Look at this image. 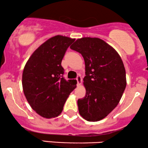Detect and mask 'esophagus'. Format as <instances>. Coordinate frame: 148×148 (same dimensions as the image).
Returning a JSON list of instances; mask_svg holds the SVG:
<instances>
[{
    "label": "esophagus",
    "mask_w": 148,
    "mask_h": 148,
    "mask_svg": "<svg viewBox=\"0 0 148 148\" xmlns=\"http://www.w3.org/2000/svg\"><path fill=\"white\" fill-rule=\"evenodd\" d=\"M76 79H77V86H79V85H80L82 84V77L81 76L78 75L77 78H76Z\"/></svg>",
    "instance_id": "esophagus-1"
}]
</instances>
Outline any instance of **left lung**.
Returning <instances> with one entry per match:
<instances>
[{
  "mask_svg": "<svg viewBox=\"0 0 148 148\" xmlns=\"http://www.w3.org/2000/svg\"><path fill=\"white\" fill-rule=\"evenodd\" d=\"M85 62L86 95L77 100L82 117L90 122L105 119L114 110L125 89L126 73L119 53L99 38L83 37L71 47Z\"/></svg>",
  "mask_w": 148,
  "mask_h": 148,
  "instance_id": "1",
  "label": "left lung"
}]
</instances>
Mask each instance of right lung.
Segmentation results:
<instances>
[{"instance_id": "right-lung-1", "label": "right lung", "mask_w": 148, "mask_h": 148, "mask_svg": "<svg viewBox=\"0 0 148 148\" xmlns=\"http://www.w3.org/2000/svg\"><path fill=\"white\" fill-rule=\"evenodd\" d=\"M75 39L57 35L45 41L27 60L22 76V85L33 110L46 119L58 116L77 81L63 77L62 59Z\"/></svg>"}]
</instances>
